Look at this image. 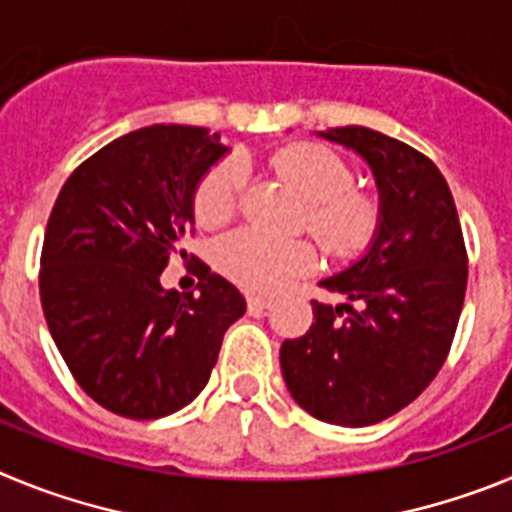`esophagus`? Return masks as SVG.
<instances>
[{
  "label": "esophagus",
  "instance_id": "esophagus-1",
  "mask_svg": "<svg viewBox=\"0 0 512 512\" xmlns=\"http://www.w3.org/2000/svg\"><path fill=\"white\" fill-rule=\"evenodd\" d=\"M271 307L269 297H261V295H248V310H266Z\"/></svg>",
  "mask_w": 512,
  "mask_h": 512
}]
</instances>
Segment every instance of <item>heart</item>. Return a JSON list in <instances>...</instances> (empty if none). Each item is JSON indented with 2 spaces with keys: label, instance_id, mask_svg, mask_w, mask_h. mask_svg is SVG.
<instances>
[{
  "label": "heart",
  "instance_id": "1",
  "mask_svg": "<svg viewBox=\"0 0 512 512\" xmlns=\"http://www.w3.org/2000/svg\"><path fill=\"white\" fill-rule=\"evenodd\" d=\"M274 166L295 184L307 200V225L336 259H354L372 246L382 223V207L372 194L356 192L354 171L333 148L320 143H295L274 156ZM246 169L241 161H223L197 187L194 212L207 228H217L238 207ZM312 243L297 238H274L261 230H238L220 246V264L230 277L248 289L277 292L284 284L315 266Z\"/></svg>",
  "mask_w": 512,
  "mask_h": 512
}]
</instances>
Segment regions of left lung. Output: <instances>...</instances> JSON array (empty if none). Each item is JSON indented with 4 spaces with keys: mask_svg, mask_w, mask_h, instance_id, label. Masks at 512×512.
Returning a JSON list of instances; mask_svg holds the SVG:
<instances>
[{
    "mask_svg": "<svg viewBox=\"0 0 512 512\" xmlns=\"http://www.w3.org/2000/svg\"><path fill=\"white\" fill-rule=\"evenodd\" d=\"M318 135L369 164L382 223L359 261L320 282L348 302L312 300L310 330L282 343L279 364L312 418L364 428L410 405L449 356L467 292V248L431 158L361 125Z\"/></svg>",
    "mask_w": 512,
    "mask_h": 512,
    "instance_id": "1",
    "label": "left lung"
}]
</instances>
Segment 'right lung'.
<instances>
[{"label":"right lung","instance_id":"add662e5","mask_svg":"<svg viewBox=\"0 0 512 512\" xmlns=\"http://www.w3.org/2000/svg\"><path fill=\"white\" fill-rule=\"evenodd\" d=\"M225 153L207 128L133 130L66 179L48 217L45 323L81 390L122 418L156 420L189 405L225 330L246 312L241 292L202 261L197 292L161 284L174 256L189 259L194 192Z\"/></svg>","mask_w":512,"mask_h":512}]
</instances>
